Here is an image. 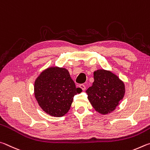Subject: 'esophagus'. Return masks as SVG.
<instances>
[{
  "instance_id": "obj_1",
  "label": "esophagus",
  "mask_w": 150,
  "mask_h": 150,
  "mask_svg": "<svg viewBox=\"0 0 150 150\" xmlns=\"http://www.w3.org/2000/svg\"><path fill=\"white\" fill-rule=\"evenodd\" d=\"M80 88L82 89V90H86V86L83 85V84H80Z\"/></svg>"
}]
</instances>
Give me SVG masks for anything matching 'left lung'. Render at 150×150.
Listing matches in <instances>:
<instances>
[{"label":"left lung","mask_w":150,"mask_h":150,"mask_svg":"<svg viewBox=\"0 0 150 150\" xmlns=\"http://www.w3.org/2000/svg\"><path fill=\"white\" fill-rule=\"evenodd\" d=\"M93 78L92 86L86 90L89 101L99 113H110L116 109L124 97V83L113 73L103 69L95 71Z\"/></svg>","instance_id":"left-lung-1"}]
</instances>
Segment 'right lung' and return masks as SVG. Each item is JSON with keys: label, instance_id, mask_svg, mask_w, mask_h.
<instances>
[{"label": "right lung", "instance_id": "right-lung-1", "mask_svg": "<svg viewBox=\"0 0 150 150\" xmlns=\"http://www.w3.org/2000/svg\"><path fill=\"white\" fill-rule=\"evenodd\" d=\"M81 91L82 89L76 88L69 72L64 68H47L34 84V93L39 106L46 113L54 117L67 113L74 96Z\"/></svg>", "mask_w": 150, "mask_h": 150}]
</instances>
